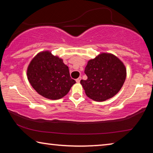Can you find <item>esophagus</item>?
Here are the masks:
<instances>
[{
    "label": "esophagus",
    "mask_w": 153,
    "mask_h": 153,
    "mask_svg": "<svg viewBox=\"0 0 153 153\" xmlns=\"http://www.w3.org/2000/svg\"><path fill=\"white\" fill-rule=\"evenodd\" d=\"M81 79H82V77H79L78 78L76 79V82H77V83H79V82H80V80H81Z\"/></svg>",
    "instance_id": "obj_1"
}]
</instances>
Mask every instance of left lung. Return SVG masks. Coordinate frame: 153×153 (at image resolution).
Returning a JSON list of instances; mask_svg holds the SVG:
<instances>
[{
    "label": "left lung",
    "instance_id": "1",
    "mask_svg": "<svg viewBox=\"0 0 153 153\" xmlns=\"http://www.w3.org/2000/svg\"><path fill=\"white\" fill-rule=\"evenodd\" d=\"M86 80L80 84L88 97L101 102L113 97L123 86L126 78V67L120 59L103 53L90 59L85 68Z\"/></svg>",
    "mask_w": 153,
    "mask_h": 153
}]
</instances>
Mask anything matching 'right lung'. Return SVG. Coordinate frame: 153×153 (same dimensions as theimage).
I'll use <instances>...</instances> for the list:
<instances>
[{
    "label": "right lung",
    "instance_id": "obj_1",
    "mask_svg": "<svg viewBox=\"0 0 153 153\" xmlns=\"http://www.w3.org/2000/svg\"><path fill=\"white\" fill-rule=\"evenodd\" d=\"M27 76L33 88L51 100L63 98L76 84L63 59L50 51L40 52L33 58L28 65Z\"/></svg>",
    "mask_w": 153,
    "mask_h": 153
}]
</instances>
